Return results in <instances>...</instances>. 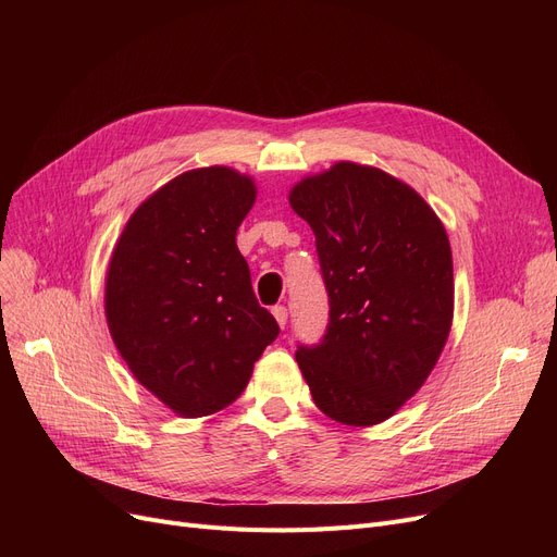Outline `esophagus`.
<instances>
[{
  "label": "esophagus",
  "instance_id": "1",
  "mask_svg": "<svg viewBox=\"0 0 557 557\" xmlns=\"http://www.w3.org/2000/svg\"><path fill=\"white\" fill-rule=\"evenodd\" d=\"M273 315H275V320H277V325L284 327L286 320H288V309H286L284 305H275V307H273Z\"/></svg>",
  "mask_w": 557,
  "mask_h": 557
}]
</instances>
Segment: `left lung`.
<instances>
[{
    "label": "left lung",
    "mask_w": 557,
    "mask_h": 557,
    "mask_svg": "<svg viewBox=\"0 0 557 557\" xmlns=\"http://www.w3.org/2000/svg\"><path fill=\"white\" fill-rule=\"evenodd\" d=\"M315 234L330 323L296 361L315 406L370 426L416 395L441 357L454 313L451 248L443 223L382 169L338 162L290 191Z\"/></svg>",
    "instance_id": "8db88e82"
}]
</instances>
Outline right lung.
Wrapping results in <instances>:
<instances>
[{
  "label": "right lung",
  "mask_w": 557,
  "mask_h": 557,
  "mask_svg": "<svg viewBox=\"0 0 557 557\" xmlns=\"http://www.w3.org/2000/svg\"><path fill=\"white\" fill-rule=\"evenodd\" d=\"M252 202L255 185L237 171H187L139 205L110 259L114 345L137 382L185 418L237 399L280 334L234 239Z\"/></svg>",
  "instance_id": "add662e5"
}]
</instances>
